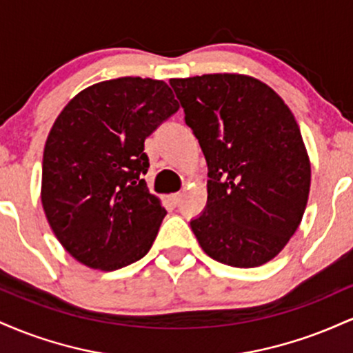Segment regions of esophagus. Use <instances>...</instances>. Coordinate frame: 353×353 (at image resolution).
<instances>
[{"instance_id": "1", "label": "esophagus", "mask_w": 353, "mask_h": 353, "mask_svg": "<svg viewBox=\"0 0 353 353\" xmlns=\"http://www.w3.org/2000/svg\"><path fill=\"white\" fill-rule=\"evenodd\" d=\"M181 197H182V194H179V192H174V194H169V196L165 197V199H168L169 204L177 205V204H179V202H181Z\"/></svg>"}]
</instances>
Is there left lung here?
I'll use <instances>...</instances> for the list:
<instances>
[{
	"label": "left lung",
	"instance_id": "left-lung-1",
	"mask_svg": "<svg viewBox=\"0 0 353 353\" xmlns=\"http://www.w3.org/2000/svg\"><path fill=\"white\" fill-rule=\"evenodd\" d=\"M208 163V205L190 229L209 257L250 269L294 236L310 159L289 106L262 81L216 72L169 81Z\"/></svg>",
	"mask_w": 353,
	"mask_h": 353
}]
</instances>
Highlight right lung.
<instances>
[{
  "label": "right lung",
  "mask_w": 353,
  "mask_h": 353,
  "mask_svg": "<svg viewBox=\"0 0 353 353\" xmlns=\"http://www.w3.org/2000/svg\"><path fill=\"white\" fill-rule=\"evenodd\" d=\"M177 109L164 81L125 76L83 89L56 117L41 202L56 239L83 265L109 272L149 252L168 212L141 179L144 141Z\"/></svg>",
  "instance_id": "obj_1"
}]
</instances>
